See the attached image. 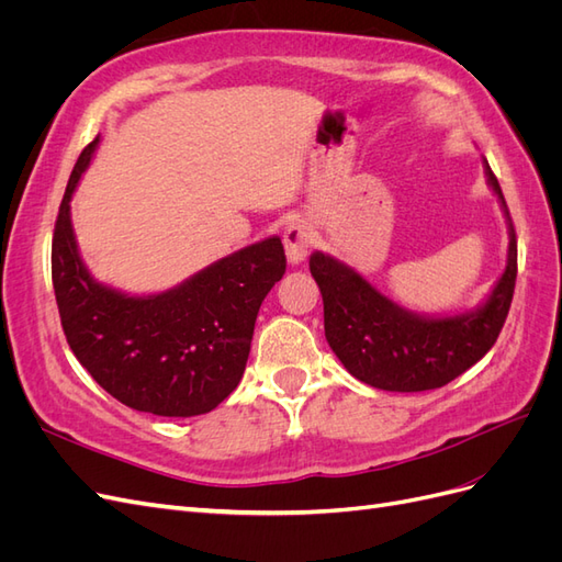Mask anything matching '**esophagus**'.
Here are the masks:
<instances>
[{"mask_svg":"<svg viewBox=\"0 0 562 562\" xmlns=\"http://www.w3.org/2000/svg\"><path fill=\"white\" fill-rule=\"evenodd\" d=\"M314 244V234L310 229L307 223H302V220H295L285 227L283 232V246H285V258L291 265H302L307 260L310 248Z\"/></svg>","mask_w":562,"mask_h":562,"instance_id":"1","label":"esophagus"}]
</instances>
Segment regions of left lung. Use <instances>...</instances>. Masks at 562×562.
Segmentation results:
<instances>
[{
  "label": "left lung",
  "mask_w": 562,
  "mask_h": 562,
  "mask_svg": "<svg viewBox=\"0 0 562 562\" xmlns=\"http://www.w3.org/2000/svg\"><path fill=\"white\" fill-rule=\"evenodd\" d=\"M490 190L508 227L504 274L475 310L429 316L382 295L353 267L328 252H312L310 269L323 297V328L330 349L356 380L384 391H427L462 375L497 342L514 300L518 246L502 187L483 159Z\"/></svg>",
  "instance_id": "8db88e82"
}]
</instances>
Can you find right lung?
Listing matches in <instances>:
<instances>
[{
  "instance_id": "right-lung-1",
  "label": "right lung",
  "mask_w": 562,
  "mask_h": 562,
  "mask_svg": "<svg viewBox=\"0 0 562 562\" xmlns=\"http://www.w3.org/2000/svg\"><path fill=\"white\" fill-rule=\"evenodd\" d=\"M98 143L100 135L75 164L50 248L67 345L89 375L133 411L206 415L244 378L260 304L285 271L283 244L269 236L155 295L100 283L81 260L70 215Z\"/></svg>"
}]
</instances>
